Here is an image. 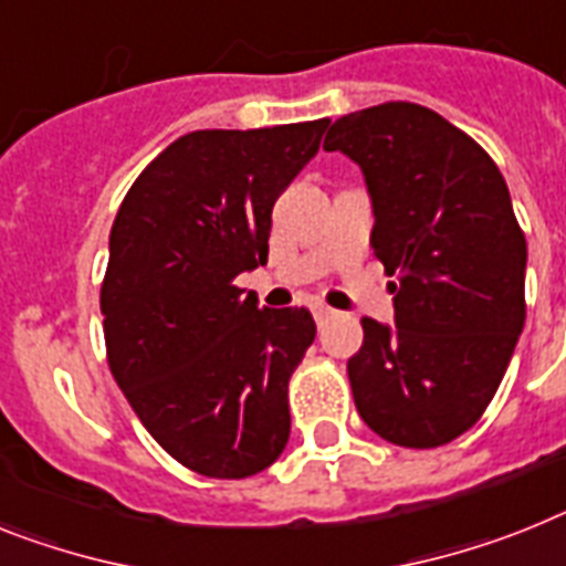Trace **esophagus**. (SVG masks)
Here are the masks:
<instances>
[{
    "label": "esophagus",
    "mask_w": 566,
    "mask_h": 566,
    "mask_svg": "<svg viewBox=\"0 0 566 566\" xmlns=\"http://www.w3.org/2000/svg\"><path fill=\"white\" fill-rule=\"evenodd\" d=\"M334 313H336V311H331V307H327V305H316V307H313V316H316V325H325L327 319H334Z\"/></svg>",
    "instance_id": "1"
}]
</instances>
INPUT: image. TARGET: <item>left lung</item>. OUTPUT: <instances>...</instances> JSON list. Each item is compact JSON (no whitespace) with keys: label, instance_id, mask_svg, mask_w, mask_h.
Listing matches in <instances>:
<instances>
[{"label":"left lung","instance_id":"1","mask_svg":"<svg viewBox=\"0 0 566 566\" xmlns=\"http://www.w3.org/2000/svg\"><path fill=\"white\" fill-rule=\"evenodd\" d=\"M371 195V247L394 322L363 319L348 359L359 417L406 449L452 443L481 420L524 331L526 239L501 169L467 132L417 103H382L331 126Z\"/></svg>","mask_w":566,"mask_h":566}]
</instances>
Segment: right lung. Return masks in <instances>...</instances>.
I'll use <instances>...</instances> for the list:
<instances>
[{
    "mask_svg": "<svg viewBox=\"0 0 566 566\" xmlns=\"http://www.w3.org/2000/svg\"><path fill=\"white\" fill-rule=\"evenodd\" d=\"M327 117L178 137L137 175L99 287L108 368L180 467L241 481L291 437L287 382L316 336L305 307H259L235 275L268 264L270 212Z\"/></svg>",
    "mask_w": 566,
    "mask_h": 566,
    "instance_id": "right-lung-1",
    "label": "right lung"
}]
</instances>
